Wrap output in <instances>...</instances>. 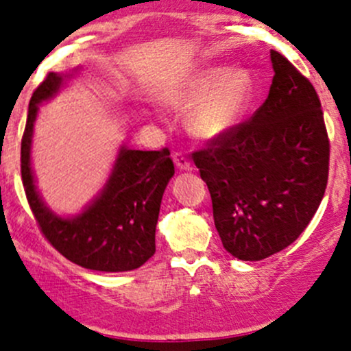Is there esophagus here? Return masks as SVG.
Masks as SVG:
<instances>
[{
	"mask_svg": "<svg viewBox=\"0 0 351 351\" xmlns=\"http://www.w3.org/2000/svg\"><path fill=\"white\" fill-rule=\"evenodd\" d=\"M173 161H175L176 168L182 169V171H186V169H192V165H190V161L182 153H175V154H173Z\"/></svg>",
	"mask_w": 351,
	"mask_h": 351,
	"instance_id": "1",
	"label": "esophagus"
}]
</instances>
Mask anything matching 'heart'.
<instances>
[{
  "mask_svg": "<svg viewBox=\"0 0 351 351\" xmlns=\"http://www.w3.org/2000/svg\"><path fill=\"white\" fill-rule=\"evenodd\" d=\"M253 93L254 81L247 69L210 66L176 84L168 100L175 105L193 104L186 117L189 129L204 139H217L241 122Z\"/></svg>",
  "mask_w": 351,
  "mask_h": 351,
  "instance_id": "b5f03b06",
  "label": "heart"
}]
</instances>
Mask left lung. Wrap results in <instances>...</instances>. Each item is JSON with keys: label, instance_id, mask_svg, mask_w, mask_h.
Wrapping results in <instances>:
<instances>
[{"label": "left lung", "instance_id": "left-lung-1", "mask_svg": "<svg viewBox=\"0 0 351 351\" xmlns=\"http://www.w3.org/2000/svg\"><path fill=\"white\" fill-rule=\"evenodd\" d=\"M274 81L247 122L212 139L193 161L207 183L226 251L258 261L295 241L328 183L329 141L316 90L282 54Z\"/></svg>", "mask_w": 351, "mask_h": 351}]
</instances>
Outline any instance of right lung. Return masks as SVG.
Instances as JSON below:
<instances>
[{"label":"right lung","instance_id":"right-lung-1","mask_svg":"<svg viewBox=\"0 0 351 351\" xmlns=\"http://www.w3.org/2000/svg\"><path fill=\"white\" fill-rule=\"evenodd\" d=\"M73 74L49 73L32 95L22 139V180L32 212L47 241L73 263L97 271H130L156 251V224L166 185L175 175L168 149L120 146L104 190L80 214L62 217L38 195L32 169V137L38 105Z\"/></svg>","mask_w":351,"mask_h":351}]
</instances>
